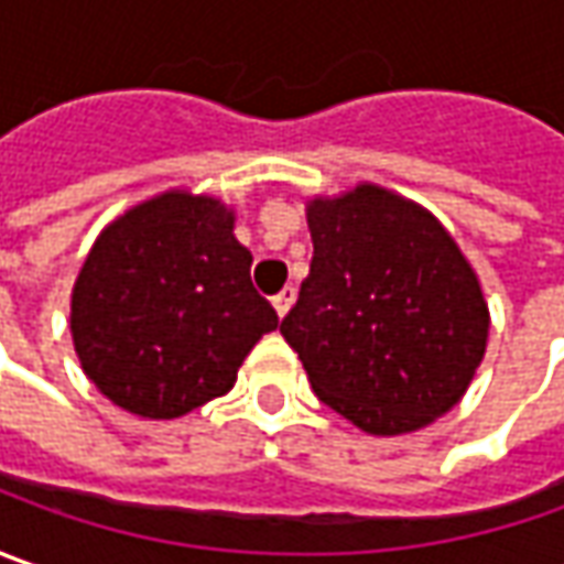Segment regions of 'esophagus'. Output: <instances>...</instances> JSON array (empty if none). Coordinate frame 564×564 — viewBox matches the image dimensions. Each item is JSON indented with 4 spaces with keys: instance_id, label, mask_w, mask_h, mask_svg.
Here are the masks:
<instances>
[{
    "instance_id": "esophagus-1",
    "label": "esophagus",
    "mask_w": 564,
    "mask_h": 564,
    "mask_svg": "<svg viewBox=\"0 0 564 564\" xmlns=\"http://www.w3.org/2000/svg\"><path fill=\"white\" fill-rule=\"evenodd\" d=\"M294 304V289H282V292L272 297V307H275V314L285 316L289 311H292Z\"/></svg>"
}]
</instances>
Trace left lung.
Returning a JSON list of instances; mask_svg holds the SVG:
<instances>
[{
	"label": "left lung",
	"mask_w": 564,
	"mask_h": 564,
	"mask_svg": "<svg viewBox=\"0 0 564 564\" xmlns=\"http://www.w3.org/2000/svg\"><path fill=\"white\" fill-rule=\"evenodd\" d=\"M311 275L279 333L323 404L373 436L421 430L477 373L489 307L433 213L379 185L307 204Z\"/></svg>",
	"instance_id": "left-lung-1"
}]
</instances>
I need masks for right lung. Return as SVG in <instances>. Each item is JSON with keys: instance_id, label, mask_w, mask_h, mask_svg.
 <instances>
[{"instance_id": "1", "label": "right lung", "mask_w": 564, "mask_h": 564, "mask_svg": "<svg viewBox=\"0 0 564 564\" xmlns=\"http://www.w3.org/2000/svg\"><path fill=\"white\" fill-rule=\"evenodd\" d=\"M216 197L165 191L99 231L72 292L87 379L124 411L172 421L226 395L279 326L250 285V250Z\"/></svg>"}]
</instances>
